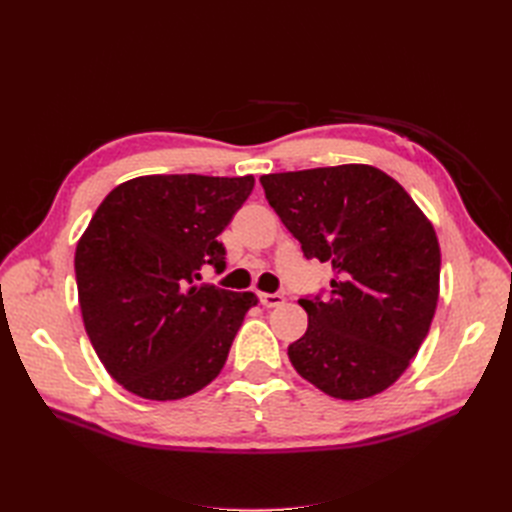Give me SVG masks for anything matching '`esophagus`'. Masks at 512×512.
Masks as SVG:
<instances>
[{
  "label": "esophagus",
  "instance_id": "34e87169",
  "mask_svg": "<svg viewBox=\"0 0 512 512\" xmlns=\"http://www.w3.org/2000/svg\"><path fill=\"white\" fill-rule=\"evenodd\" d=\"M260 303L265 307H277V305L284 303V294H280V292H262Z\"/></svg>",
  "mask_w": 512,
  "mask_h": 512
}]
</instances>
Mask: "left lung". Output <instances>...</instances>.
I'll use <instances>...</instances> for the list:
<instances>
[{
    "label": "left lung",
    "mask_w": 512,
    "mask_h": 512,
    "mask_svg": "<svg viewBox=\"0 0 512 512\" xmlns=\"http://www.w3.org/2000/svg\"><path fill=\"white\" fill-rule=\"evenodd\" d=\"M307 260L333 269L331 297H303L292 367L337 399L382 393L429 333L440 290L436 230L410 194L367 164L260 177Z\"/></svg>",
    "instance_id": "obj_1"
}]
</instances>
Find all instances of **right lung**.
<instances>
[{
  "mask_svg": "<svg viewBox=\"0 0 512 512\" xmlns=\"http://www.w3.org/2000/svg\"><path fill=\"white\" fill-rule=\"evenodd\" d=\"M252 188V175H149L102 200L74 271L89 342L123 389L170 401L218 378L258 299L196 280L226 269L218 235Z\"/></svg>",
  "mask_w": 512,
  "mask_h": 512,
  "instance_id": "right-lung-1",
  "label": "right lung"
}]
</instances>
